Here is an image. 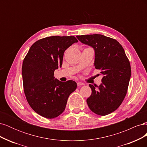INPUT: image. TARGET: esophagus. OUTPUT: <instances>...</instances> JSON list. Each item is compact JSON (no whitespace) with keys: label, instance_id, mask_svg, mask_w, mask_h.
Returning a JSON list of instances; mask_svg holds the SVG:
<instances>
[{"label":"esophagus","instance_id":"1","mask_svg":"<svg viewBox=\"0 0 147 147\" xmlns=\"http://www.w3.org/2000/svg\"><path fill=\"white\" fill-rule=\"evenodd\" d=\"M84 85V84L83 83H81V82H78L77 83V86H83Z\"/></svg>","mask_w":147,"mask_h":147}]
</instances>
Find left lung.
Wrapping results in <instances>:
<instances>
[{
    "mask_svg": "<svg viewBox=\"0 0 147 147\" xmlns=\"http://www.w3.org/2000/svg\"><path fill=\"white\" fill-rule=\"evenodd\" d=\"M77 37L95 51V68L100 70L104 77L99 86L89 84L92 93L86 102L92 112L105 116L116 110L126 95L131 75L129 61L121 44L114 38L101 34Z\"/></svg>",
    "mask_w": 147,
    "mask_h": 147,
    "instance_id": "left-lung-1",
    "label": "left lung"
}]
</instances>
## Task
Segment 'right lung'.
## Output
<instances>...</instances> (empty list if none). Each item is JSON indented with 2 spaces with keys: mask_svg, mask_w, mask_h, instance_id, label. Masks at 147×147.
Listing matches in <instances>:
<instances>
[{
  "mask_svg": "<svg viewBox=\"0 0 147 147\" xmlns=\"http://www.w3.org/2000/svg\"><path fill=\"white\" fill-rule=\"evenodd\" d=\"M78 42L74 36H51L31 46L22 66L24 92L30 107L40 116L55 118L63 113L71 93L77 88L72 80L55 79L54 72L63 64L65 50Z\"/></svg>",
  "mask_w": 147,
  "mask_h": 147,
  "instance_id": "right-lung-1",
  "label": "right lung"
}]
</instances>
